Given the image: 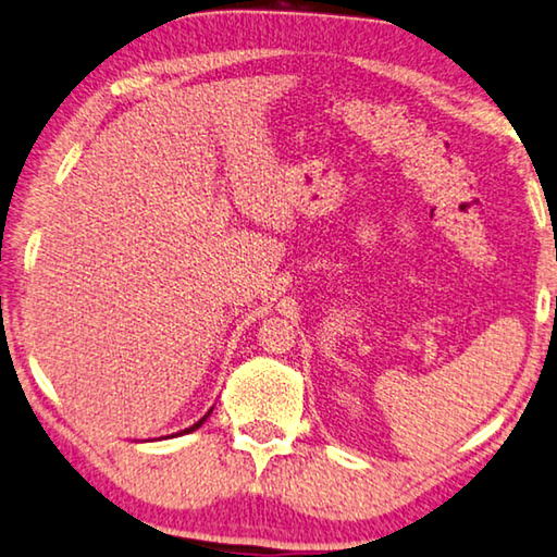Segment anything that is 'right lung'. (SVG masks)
Returning <instances> with one entry per match:
<instances>
[{
    "label": "right lung",
    "instance_id": "1",
    "mask_svg": "<svg viewBox=\"0 0 557 557\" xmlns=\"http://www.w3.org/2000/svg\"><path fill=\"white\" fill-rule=\"evenodd\" d=\"M213 410V408H211ZM211 410H209V413L207 416H203V418H199V421H196L194 425H189V428H184V431H178V433H174V435H186V433H191V431H196V428H201L203 425V421H207V418L211 416ZM174 435H171V438H174Z\"/></svg>",
    "mask_w": 557,
    "mask_h": 557
}]
</instances>
